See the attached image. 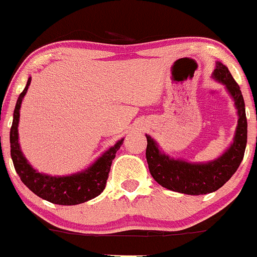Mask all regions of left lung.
I'll use <instances>...</instances> for the list:
<instances>
[{"label": "left lung", "mask_w": 257, "mask_h": 257, "mask_svg": "<svg viewBox=\"0 0 257 257\" xmlns=\"http://www.w3.org/2000/svg\"><path fill=\"white\" fill-rule=\"evenodd\" d=\"M213 77L226 85L236 104L238 123L233 144L217 160L207 164H192L183 160H174L160 153L155 141L146 135V160L150 174L161 187L167 189L190 195L216 192L231 179L245 155L247 143V118L240 87L229 73L228 68L222 63L216 64Z\"/></svg>", "instance_id": "1"}]
</instances>
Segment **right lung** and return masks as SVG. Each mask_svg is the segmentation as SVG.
Returning a JSON list of instances; mask_svg holds the SVG:
<instances>
[{
	"label": "right lung",
	"instance_id": "1",
	"mask_svg": "<svg viewBox=\"0 0 257 257\" xmlns=\"http://www.w3.org/2000/svg\"><path fill=\"white\" fill-rule=\"evenodd\" d=\"M30 82L31 78H29L25 89L21 92L17 99L14 111V121H12L11 131H10L11 158L14 161L15 170L20 177L21 182L38 197L54 204L75 206V204L84 203L92 198H96L106 188L112 160L116 156L118 149L121 148L123 139L117 141L114 146L107 150L92 167H89L84 172L68 175V177H50V175L38 173L21 153L20 145H19V131H17L21 102L28 92Z\"/></svg>",
	"mask_w": 257,
	"mask_h": 257
}]
</instances>
